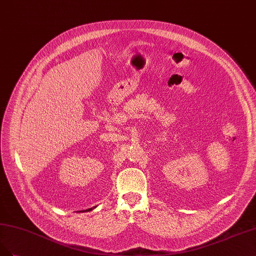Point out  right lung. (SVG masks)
<instances>
[{"label": "right lung", "mask_w": 256, "mask_h": 256, "mask_svg": "<svg viewBox=\"0 0 256 256\" xmlns=\"http://www.w3.org/2000/svg\"><path fill=\"white\" fill-rule=\"evenodd\" d=\"M94 208H88V210H82V212H89V210H92Z\"/></svg>", "instance_id": "1"}]
</instances>
